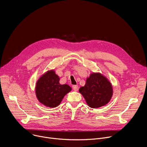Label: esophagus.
Listing matches in <instances>:
<instances>
[{
	"instance_id": "obj_1",
	"label": "esophagus",
	"mask_w": 147,
	"mask_h": 147,
	"mask_svg": "<svg viewBox=\"0 0 147 147\" xmlns=\"http://www.w3.org/2000/svg\"><path fill=\"white\" fill-rule=\"evenodd\" d=\"M73 90H74L75 91H77V90H78V86H77V85H74V86H73Z\"/></svg>"
}]
</instances>
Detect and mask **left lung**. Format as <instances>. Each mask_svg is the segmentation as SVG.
I'll list each match as a JSON object with an SVG mask.
<instances>
[{"instance_id": "obj_1", "label": "left lung", "mask_w": 147, "mask_h": 147, "mask_svg": "<svg viewBox=\"0 0 147 147\" xmlns=\"http://www.w3.org/2000/svg\"><path fill=\"white\" fill-rule=\"evenodd\" d=\"M91 108H98L107 105L113 95V87L109 80L100 73H92L87 77L84 86L79 89Z\"/></svg>"}]
</instances>
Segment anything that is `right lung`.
Instances as JSON below:
<instances>
[{"mask_svg": "<svg viewBox=\"0 0 147 147\" xmlns=\"http://www.w3.org/2000/svg\"><path fill=\"white\" fill-rule=\"evenodd\" d=\"M60 78L54 70L41 75L35 85V95L40 103L47 107L56 108L72 90L67 84H60Z\"/></svg>", "mask_w": 147, "mask_h": 147, "instance_id": "right-lung-1", "label": "right lung"}]
</instances>
